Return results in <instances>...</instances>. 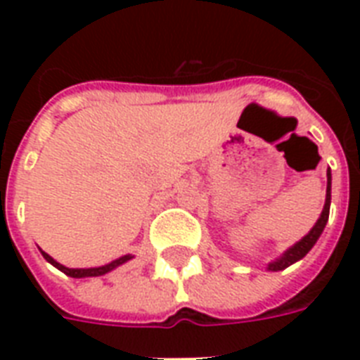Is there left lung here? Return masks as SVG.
Returning a JSON list of instances; mask_svg holds the SVG:
<instances>
[{
  "label": "left lung",
  "instance_id": "1",
  "mask_svg": "<svg viewBox=\"0 0 360 360\" xmlns=\"http://www.w3.org/2000/svg\"><path fill=\"white\" fill-rule=\"evenodd\" d=\"M329 209H330V172H327V198H325V207H323V213L319 217V220L316 222L312 230L308 236L302 237L295 246H291L290 250L285 252L284 256L276 259V262L269 263V271H282V269L290 267L291 263L299 262L301 257H304L310 252L314 245H316V240L319 239L321 236V231H323L325 224H327V220H329Z\"/></svg>",
  "mask_w": 360,
  "mask_h": 360
}]
</instances>
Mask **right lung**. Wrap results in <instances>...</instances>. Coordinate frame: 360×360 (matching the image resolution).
Instances as JSON below:
<instances>
[{
	"mask_svg": "<svg viewBox=\"0 0 360 360\" xmlns=\"http://www.w3.org/2000/svg\"><path fill=\"white\" fill-rule=\"evenodd\" d=\"M42 256H44V259H46V262L52 263L53 267H58L59 271H61V273L69 274V276H72V278H84V276H101V274L110 273L112 269H115V267H117V265H121V263L129 262L130 257H132V256H130V254H129V256L120 257V259H115V262L108 263V265H103V267H93V269H69V267H65V265H61V263L56 262L53 257L48 256L46 252H42Z\"/></svg>",
	"mask_w": 360,
	"mask_h": 360,
	"instance_id": "add662e5",
	"label": "right lung"
}]
</instances>
